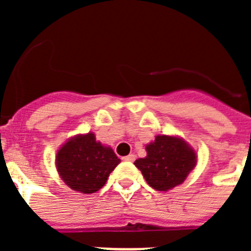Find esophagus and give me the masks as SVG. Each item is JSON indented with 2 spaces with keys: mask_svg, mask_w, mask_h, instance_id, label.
<instances>
[{
  "mask_svg": "<svg viewBox=\"0 0 251 251\" xmlns=\"http://www.w3.org/2000/svg\"><path fill=\"white\" fill-rule=\"evenodd\" d=\"M123 161H128V162H133L134 161V159H136V156H134V154H128V156H126V157H123Z\"/></svg>",
  "mask_w": 251,
  "mask_h": 251,
  "instance_id": "esophagus-1",
  "label": "esophagus"
}]
</instances>
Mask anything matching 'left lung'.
<instances>
[{"instance_id": "obj_1", "label": "left lung", "mask_w": 251, "mask_h": 251, "mask_svg": "<svg viewBox=\"0 0 251 251\" xmlns=\"http://www.w3.org/2000/svg\"><path fill=\"white\" fill-rule=\"evenodd\" d=\"M146 151L147 156L136 159L134 165L148 185L158 191L181 185L197 163L194 148L179 137L157 136Z\"/></svg>"}]
</instances>
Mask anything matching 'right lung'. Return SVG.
I'll list each match as a JSON object with an SVG mask.
<instances>
[{"mask_svg": "<svg viewBox=\"0 0 251 251\" xmlns=\"http://www.w3.org/2000/svg\"><path fill=\"white\" fill-rule=\"evenodd\" d=\"M119 163L114 151L97 141L92 132L73 137L56 153L59 176L72 190L81 194L99 191Z\"/></svg>", "mask_w": 251, "mask_h": 251, "instance_id": "right-lung-1", "label": "right lung"}]
</instances>
